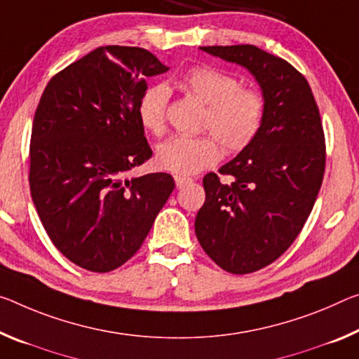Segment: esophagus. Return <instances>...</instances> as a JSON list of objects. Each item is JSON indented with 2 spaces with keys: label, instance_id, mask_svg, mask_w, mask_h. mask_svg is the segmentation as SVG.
<instances>
[{
  "label": "esophagus",
  "instance_id": "34e87169",
  "mask_svg": "<svg viewBox=\"0 0 359 359\" xmlns=\"http://www.w3.org/2000/svg\"><path fill=\"white\" fill-rule=\"evenodd\" d=\"M174 180H175V185H177V189H182V187L191 182V179L185 177V175H174Z\"/></svg>",
  "mask_w": 359,
  "mask_h": 359
}]
</instances>
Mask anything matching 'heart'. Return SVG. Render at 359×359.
<instances>
[{"instance_id": "heart-1", "label": "heart", "mask_w": 359, "mask_h": 359, "mask_svg": "<svg viewBox=\"0 0 359 359\" xmlns=\"http://www.w3.org/2000/svg\"><path fill=\"white\" fill-rule=\"evenodd\" d=\"M180 84L206 104L201 128L212 134L174 135L156 147L159 169L174 174H195L220 159V144L226 151L246 149L257 137L265 119V99L259 90L241 86L240 79L220 68L196 65L180 76ZM169 90L151 84L140 94L135 107L140 126L153 135L166 130Z\"/></svg>"}]
</instances>
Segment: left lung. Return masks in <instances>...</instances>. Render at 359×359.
<instances>
[{"instance_id":"obj_1","label":"left lung","mask_w":359,"mask_h":359,"mask_svg":"<svg viewBox=\"0 0 359 359\" xmlns=\"http://www.w3.org/2000/svg\"><path fill=\"white\" fill-rule=\"evenodd\" d=\"M252 73L265 99L257 137L217 174L204 175L206 201L195 231L210 259L233 275L275 262L299 236L321 189L326 145L320 110L302 73L252 44L203 46Z\"/></svg>"}]
</instances>
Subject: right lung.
Wrapping results in <instances>:
<instances>
[{"instance_id":"obj_1","label":"right lung","mask_w":359,"mask_h":359,"mask_svg":"<svg viewBox=\"0 0 359 359\" xmlns=\"http://www.w3.org/2000/svg\"><path fill=\"white\" fill-rule=\"evenodd\" d=\"M169 68L142 48L102 46L48 83L30 142V191L54 246L95 273L139 251L174 190L166 172L128 179L151 158L135 107Z\"/></svg>"}]
</instances>
